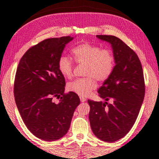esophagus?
<instances>
[{
  "mask_svg": "<svg viewBox=\"0 0 159 159\" xmlns=\"http://www.w3.org/2000/svg\"><path fill=\"white\" fill-rule=\"evenodd\" d=\"M80 101H81L82 102L86 101V99H85V98H83V97H80Z\"/></svg>",
  "mask_w": 159,
  "mask_h": 159,
  "instance_id": "obj_1",
  "label": "esophagus"
}]
</instances>
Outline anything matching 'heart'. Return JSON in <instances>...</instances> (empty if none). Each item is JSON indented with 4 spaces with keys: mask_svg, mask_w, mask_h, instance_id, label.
<instances>
[{
    "mask_svg": "<svg viewBox=\"0 0 159 159\" xmlns=\"http://www.w3.org/2000/svg\"><path fill=\"white\" fill-rule=\"evenodd\" d=\"M71 53L77 64L84 65V74L85 76L69 83L67 89L80 97H88L96 88L97 80L105 81L112 74L115 64L114 53L110 48H102L87 42L73 48ZM58 68L64 77L70 79L72 76L74 64L69 57H60Z\"/></svg>",
    "mask_w": 159,
    "mask_h": 159,
    "instance_id": "1",
    "label": "heart"
}]
</instances>
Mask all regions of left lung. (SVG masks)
Wrapping results in <instances>:
<instances>
[{
	"label": "left lung",
	"instance_id": "8db88e82",
	"mask_svg": "<svg viewBox=\"0 0 159 159\" xmlns=\"http://www.w3.org/2000/svg\"><path fill=\"white\" fill-rule=\"evenodd\" d=\"M111 44L115 66L109 79L98 90L106 102L89 100L93 132L100 140L114 142L129 132L138 117L145 95L142 66L137 54L112 35H97ZM110 99L111 103L107 101Z\"/></svg>",
	"mask_w": 159,
	"mask_h": 159
}]
</instances>
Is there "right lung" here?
Here are the masks:
<instances>
[{
  "label": "right lung",
  "instance_id": "add662e5",
  "mask_svg": "<svg viewBox=\"0 0 159 159\" xmlns=\"http://www.w3.org/2000/svg\"><path fill=\"white\" fill-rule=\"evenodd\" d=\"M70 36L49 38L30 47L20 60L14 97L25 125L35 137L52 142L66 134L80 104L79 95L64 93V77L58 61ZM54 97L60 102H53Z\"/></svg>",
  "mask_w": 159,
  "mask_h": 159
}]
</instances>
